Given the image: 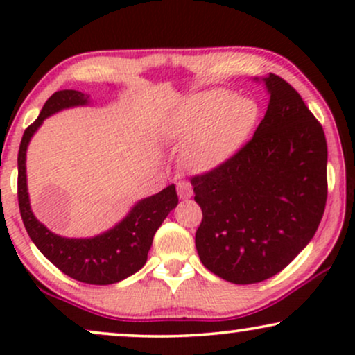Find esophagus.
<instances>
[{"instance_id": "1", "label": "esophagus", "mask_w": 355, "mask_h": 355, "mask_svg": "<svg viewBox=\"0 0 355 355\" xmlns=\"http://www.w3.org/2000/svg\"><path fill=\"white\" fill-rule=\"evenodd\" d=\"M177 190L182 200H189V198H191V195H193V190H191V185L189 182H178Z\"/></svg>"}]
</instances>
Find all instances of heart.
I'll list each match as a JSON object with an SVG mask.
<instances>
[{
	"label": "heart",
	"mask_w": 355,
	"mask_h": 355,
	"mask_svg": "<svg viewBox=\"0 0 355 355\" xmlns=\"http://www.w3.org/2000/svg\"><path fill=\"white\" fill-rule=\"evenodd\" d=\"M259 118L254 100L225 88L187 96L166 128L175 144L185 145L183 162L191 170L210 172L230 160L250 137Z\"/></svg>",
	"instance_id": "b5f03b06"
}]
</instances>
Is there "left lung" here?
I'll return each instance as SVG.
<instances>
[{
  "mask_svg": "<svg viewBox=\"0 0 355 355\" xmlns=\"http://www.w3.org/2000/svg\"><path fill=\"white\" fill-rule=\"evenodd\" d=\"M268 107L230 160L191 178L203 218L195 245L211 274L257 284L307 247L327 200V141L302 96L277 75L255 78Z\"/></svg>",
  "mask_w": 355,
  "mask_h": 355,
  "instance_id": "8db88e82",
  "label": "left lung"
}]
</instances>
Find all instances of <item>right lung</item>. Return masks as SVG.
I'll use <instances>...</instances> for the list:
<instances>
[{
  "label": "right lung",
  "mask_w": 355,
  "mask_h": 355,
  "mask_svg": "<svg viewBox=\"0 0 355 355\" xmlns=\"http://www.w3.org/2000/svg\"><path fill=\"white\" fill-rule=\"evenodd\" d=\"M89 95L61 89L46 100L40 116L24 130L18 152V203L30 239L55 267L71 279L92 285L116 284L145 266L153 235L166 215L178 205L175 185L138 200L115 227L89 239H68L53 234L35 217L26 183V150L31 137L48 116L67 108L87 107Z\"/></svg>",
  "instance_id": "obj_1"
}]
</instances>
